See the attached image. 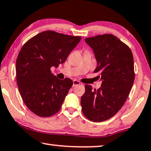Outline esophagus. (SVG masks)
I'll return each instance as SVG.
<instances>
[{"label": "esophagus", "instance_id": "1", "mask_svg": "<svg viewBox=\"0 0 151 151\" xmlns=\"http://www.w3.org/2000/svg\"><path fill=\"white\" fill-rule=\"evenodd\" d=\"M80 84H81V83H80L79 81H78L74 80V81H73V86L75 87V86H78V85H80Z\"/></svg>", "mask_w": 151, "mask_h": 151}]
</instances>
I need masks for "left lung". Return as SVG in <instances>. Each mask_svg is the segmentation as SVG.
<instances>
[{
  "mask_svg": "<svg viewBox=\"0 0 151 151\" xmlns=\"http://www.w3.org/2000/svg\"><path fill=\"white\" fill-rule=\"evenodd\" d=\"M97 61L101 87L94 90L86 85L81 105L84 116L93 122H103L115 115L124 105L135 79L134 63L129 47L111 34L86 38Z\"/></svg>",
  "mask_w": 151,
  "mask_h": 151,
  "instance_id": "1",
  "label": "left lung"
}]
</instances>
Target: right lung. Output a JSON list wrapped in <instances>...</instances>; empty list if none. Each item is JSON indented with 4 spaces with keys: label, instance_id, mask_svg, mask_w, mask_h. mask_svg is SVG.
Returning a JSON list of instances; mask_svg holds the SVG:
<instances>
[{
    "label": "right lung",
    "instance_id": "obj_1",
    "mask_svg": "<svg viewBox=\"0 0 151 151\" xmlns=\"http://www.w3.org/2000/svg\"><path fill=\"white\" fill-rule=\"evenodd\" d=\"M79 36L52 31L42 32L27 41L17 57V84L27 107L37 116L49 117L57 114L73 82L60 80L51 73L80 42Z\"/></svg>",
    "mask_w": 151,
    "mask_h": 151
}]
</instances>
